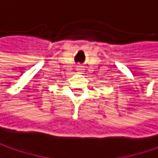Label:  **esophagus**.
I'll return each instance as SVG.
<instances>
[{
    "label": "esophagus",
    "mask_w": 158,
    "mask_h": 158,
    "mask_svg": "<svg viewBox=\"0 0 158 158\" xmlns=\"http://www.w3.org/2000/svg\"><path fill=\"white\" fill-rule=\"evenodd\" d=\"M82 67H83L82 65H77V67H76V70H82V69H82Z\"/></svg>",
    "instance_id": "obj_1"
}]
</instances>
